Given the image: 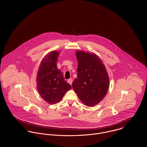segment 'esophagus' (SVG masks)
I'll use <instances>...</instances> for the list:
<instances>
[{"label": "esophagus", "instance_id": "obj_1", "mask_svg": "<svg viewBox=\"0 0 147 147\" xmlns=\"http://www.w3.org/2000/svg\"><path fill=\"white\" fill-rule=\"evenodd\" d=\"M72 82H73V79H72L71 78H70V79H69L68 80V83H69L70 85L72 84Z\"/></svg>", "mask_w": 147, "mask_h": 147}]
</instances>
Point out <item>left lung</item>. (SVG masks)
<instances>
[{
  "mask_svg": "<svg viewBox=\"0 0 147 147\" xmlns=\"http://www.w3.org/2000/svg\"><path fill=\"white\" fill-rule=\"evenodd\" d=\"M77 78L72 83L74 90L82 102L94 106L106 96L109 78L105 65L95 54L77 51Z\"/></svg>",
  "mask_w": 147,
  "mask_h": 147,
  "instance_id": "1",
  "label": "left lung"
}]
</instances>
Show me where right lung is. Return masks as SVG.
Returning <instances> with one entry per match:
<instances>
[{
    "label": "right lung",
    "mask_w": 147,
    "mask_h": 147,
    "mask_svg": "<svg viewBox=\"0 0 147 147\" xmlns=\"http://www.w3.org/2000/svg\"><path fill=\"white\" fill-rule=\"evenodd\" d=\"M59 52L52 51L45 56L39 67L37 88L42 97L51 104L59 102L71 86L65 80L63 73L57 68Z\"/></svg>",
    "instance_id": "add662e5"
}]
</instances>
